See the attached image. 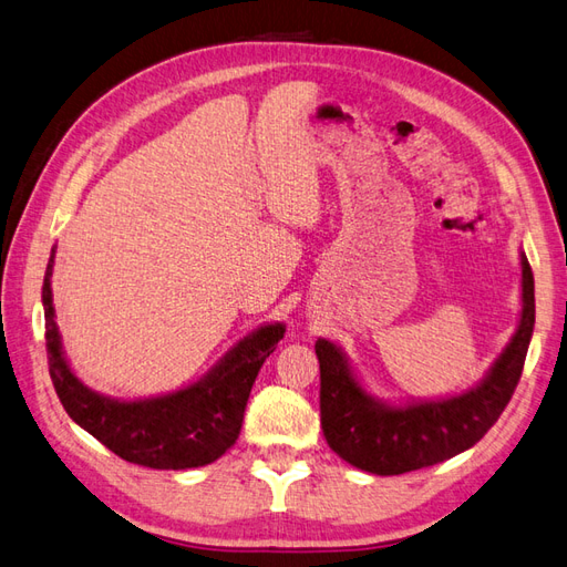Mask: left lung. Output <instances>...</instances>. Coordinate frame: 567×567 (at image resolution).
I'll return each instance as SVG.
<instances>
[{
	"label": "left lung",
	"mask_w": 567,
	"mask_h": 567,
	"mask_svg": "<svg viewBox=\"0 0 567 567\" xmlns=\"http://www.w3.org/2000/svg\"><path fill=\"white\" fill-rule=\"evenodd\" d=\"M534 330V275L522 256V318L486 379L470 393L443 402L385 408L371 400L347 369L340 350L316 342L321 364V429L328 445L371 474H404L455 457L484 439L511 402L525 369Z\"/></svg>",
	"instance_id": "left-lung-1"
}]
</instances>
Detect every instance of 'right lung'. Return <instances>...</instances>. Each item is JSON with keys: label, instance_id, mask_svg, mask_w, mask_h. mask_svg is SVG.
<instances>
[{"label": "right lung", "instance_id": "obj_1", "mask_svg": "<svg viewBox=\"0 0 567 567\" xmlns=\"http://www.w3.org/2000/svg\"><path fill=\"white\" fill-rule=\"evenodd\" d=\"M52 258L42 282L45 347L50 379L66 414L114 455L151 470L203 467L235 445L256 375L282 340L285 326L258 328L206 379L179 393L138 402L107 400L85 388L62 357L50 289Z\"/></svg>", "mask_w": 567, "mask_h": 567}]
</instances>
